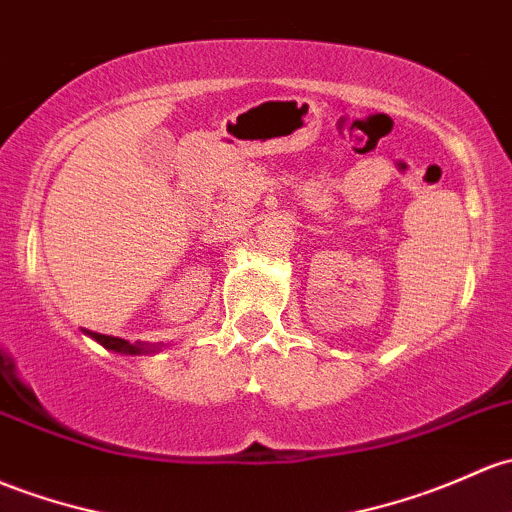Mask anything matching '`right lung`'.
I'll use <instances>...</instances> for the list:
<instances>
[{
  "instance_id": "1",
  "label": "right lung",
  "mask_w": 512,
  "mask_h": 512,
  "mask_svg": "<svg viewBox=\"0 0 512 512\" xmlns=\"http://www.w3.org/2000/svg\"><path fill=\"white\" fill-rule=\"evenodd\" d=\"M95 341H100L107 351H115V353H142V348L132 346V343L125 341V338H115V336H105V333H90Z\"/></svg>"
}]
</instances>
